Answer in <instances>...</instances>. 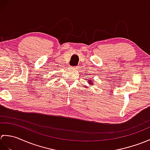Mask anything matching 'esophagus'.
<instances>
[{"label": "esophagus", "mask_w": 150, "mask_h": 150, "mask_svg": "<svg viewBox=\"0 0 150 150\" xmlns=\"http://www.w3.org/2000/svg\"><path fill=\"white\" fill-rule=\"evenodd\" d=\"M72 69H75V70H77V69H79V67H78V66H75V67H73V68H72Z\"/></svg>", "instance_id": "34e87169"}]
</instances>
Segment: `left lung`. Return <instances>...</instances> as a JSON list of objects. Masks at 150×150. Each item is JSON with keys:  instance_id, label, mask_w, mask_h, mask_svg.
Instances as JSON below:
<instances>
[{"instance_id": "8db88e82", "label": "left lung", "mask_w": 150, "mask_h": 150, "mask_svg": "<svg viewBox=\"0 0 150 150\" xmlns=\"http://www.w3.org/2000/svg\"><path fill=\"white\" fill-rule=\"evenodd\" d=\"M88 82H90V84H92V81H89Z\"/></svg>"}]
</instances>
